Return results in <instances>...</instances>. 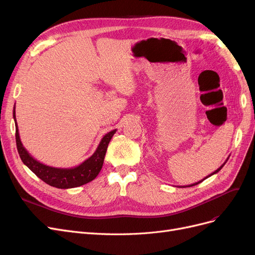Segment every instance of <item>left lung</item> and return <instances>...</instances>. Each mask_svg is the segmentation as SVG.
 <instances>
[{
  "mask_svg": "<svg viewBox=\"0 0 255 255\" xmlns=\"http://www.w3.org/2000/svg\"><path fill=\"white\" fill-rule=\"evenodd\" d=\"M229 158H230V157H229ZM229 158H227V159H226V161H227V160H229ZM226 161H225V162H224V163H223V164H222V165H221V166H220V167H219V168H218L217 170H215V171H214V172H212V173H211V175H209V176H208V177H206L205 179H208L209 177H211V176H213V175H215V173H217V172H218V171H219V170H220V169H221V168H222V167L224 166V164L226 163ZM205 179H204V180H205ZM204 180H202V181H198L197 183H194V184H191V185H189V187H191V186H195V185H197V184H199V183H202V182H203Z\"/></svg>",
  "mask_w": 255,
  "mask_h": 255,
  "instance_id": "8db88e82",
  "label": "left lung"
}]
</instances>
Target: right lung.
<instances>
[{"label": "right lung", "instance_id": "1", "mask_svg": "<svg viewBox=\"0 0 255 255\" xmlns=\"http://www.w3.org/2000/svg\"><path fill=\"white\" fill-rule=\"evenodd\" d=\"M13 119H14L15 122V138L17 151L21 161L24 165L28 166L39 179H41L46 184L60 189L74 188V187L85 185L93 181L98 176V173L100 172L103 165L107 146H109L112 137L117 131V129H115L110 131L109 133H106L100 140L96 151L94 152V154L90 158L85 160L83 163H80L79 165L74 167L61 168L49 166L39 162L38 160H36L28 151H26L19 137L15 117V105L14 109H13Z\"/></svg>", "mask_w": 255, "mask_h": 255}]
</instances>
